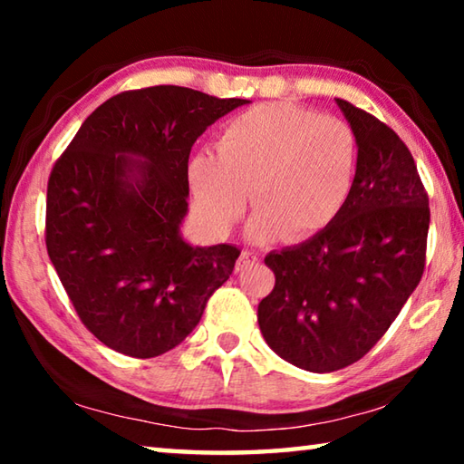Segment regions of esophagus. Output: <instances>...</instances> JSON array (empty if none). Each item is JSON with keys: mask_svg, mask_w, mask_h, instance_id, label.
Wrapping results in <instances>:
<instances>
[{"mask_svg": "<svg viewBox=\"0 0 464 464\" xmlns=\"http://www.w3.org/2000/svg\"><path fill=\"white\" fill-rule=\"evenodd\" d=\"M257 260H260V257H257V256L254 254V251H247V249H243V251H241V256H239V260H237V270L249 268V266L257 264Z\"/></svg>", "mask_w": 464, "mask_h": 464, "instance_id": "1", "label": "esophagus"}]
</instances>
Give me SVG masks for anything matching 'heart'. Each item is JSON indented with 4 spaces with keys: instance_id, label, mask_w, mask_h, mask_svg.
<instances>
[{
    "instance_id": "1",
    "label": "heart",
    "mask_w": 464,
    "mask_h": 464,
    "mask_svg": "<svg viewBox=\"0 0 464 464\" xmlns=\"http://www.w3.org/2000/svg\"><path fill=\"white\" fill-rule=\"evenodd\" d=\"M356 169L358 139L348 122L274 102L227 121L217 153H196L186 176L196 213L213 233L246 215L251 190V237L301 241L340 215Z\"/></svg>"
}]
</instances>
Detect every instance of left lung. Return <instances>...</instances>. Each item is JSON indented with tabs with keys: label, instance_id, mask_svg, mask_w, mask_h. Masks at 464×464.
<instances>
[{
	"label": "left lung",
	"instance_id": "left-lung-1",
	"mask_svg": "<svg viewBox=\"0 0 464 464\" xmlns=\"http://www.w3.org/2000/svg\"><path fill=\"white\" fill-rule=\"evenodd\" d=\"M335 102L358 139L354 186L324 231L266 256L276 285L257 304L264 340L309 372L368 354L426 268L430 204L410 149L366 110Z\"/></svg>",
	"mask_w": 464,
	"mask_h": 464
}]
</instances>
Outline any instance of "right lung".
<instances>
[{"label":"right lung","mask_w":464,"mask_h":464,"mask_svg":"<svg viewBox=\"0 0 464 464\" xmlns=\"http://www.w3.org/2000/svg\"><path fill=\"white\" fill-rule=\"evenodd\" d=\"M243 104L179 85L116 93L53 166L46 251L82 324L108 348L166 354L233 274L237 247H192L179 225L192 145Z\"/></svg>","instance_id":"right-lung-1"}]
</instances>
